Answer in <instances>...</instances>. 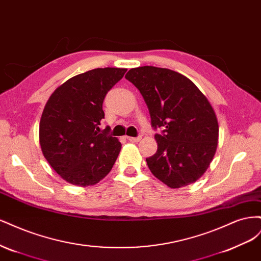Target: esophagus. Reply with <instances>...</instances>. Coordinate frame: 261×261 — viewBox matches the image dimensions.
<instances>
[{"instance_id": "34e87169", "label": "esophagus", "mask_w": 261, "mask_h": 261, "mask_svg": "<svg viewBox=\"0 0 261 261\" xmlns=\"http://www.w3.org/2000/svg\"><path fill=\"white\" fill-rule=\"evenodd\" d=\"M127 139L129 141H132V143H137V141H139L141 138L140 137H127Z\"/></svg>"}]
</instances>
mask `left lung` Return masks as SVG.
I'll return each instance as SVG.
<instances>
[{
    "mask_svg": "<svg viewBox=\"0 0 261 261\" xmlns=\"http://www.w3.org/2000/svg\"><path fill=\"white\" fill-rule=\"evenodd\" d=\"M125 78L140 91L156 134V152L146 159L152 174L170 188L193 184L216 154L219 124L207 97L191 80L154 66L132 68Z\"/></svg>",
    "mask_w": 261,
    "mask_h": 261,
    "instance_id": "8db88e82",
    "label": "left lung"
}]
</instances>
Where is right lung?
Returning <instances> with one entry per match:
<instances>
[{
    "label": "right lung",
    "instance_id": "obj_1",
    "mask_svg": "<svg viewBox=\"0 0 261 261\" xmlns=\"http://www.w3.org/2000/svg\"><path fill=\"white\" fill-rule=\"evenodd\" d=\"M126 68H96L69 78L45 103L39 125L41 151L58 174L75 186H91L105 178L120 154L116 137L100 134L108 91Z\"/></svg>",
    "mask_w": 261,
    "mask_h": 261
}]
</instances>
